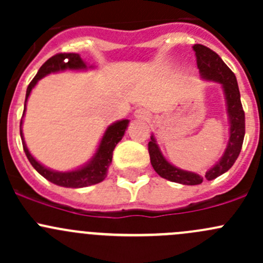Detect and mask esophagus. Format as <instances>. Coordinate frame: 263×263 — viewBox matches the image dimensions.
I'll return each mask as SVG.
<instances>
[{"label":"esophagus","mask_w":263,"mask_h":263,"mask_svg":"<svg viewBox=\"0 0 263 263\" xmlns=\"http://www.w3.org/2000/svg\"><path fill=\"white\" fill-rule=\"evenodd\" d=\"M135 117L137 119H141V121H147V119H150V113L146 109H144V108H140V109L135 112Z\"/></svg>","instance_id":"1"}]
</instances>
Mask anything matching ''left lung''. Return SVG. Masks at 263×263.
Instances as JSON below:
<instances>
[{
	"instance_id": "obj_1",
	"label": "left lung",
	"mask_w": 263,
	"mask_h": 263,
	"mask_svg": "<svg viewBox=\"0 0 263 263\" xmlns=\"http://www.w3.org/2000/svg\"><path fill=\"white\" fill-rule=\"evenodd\" d=\"M192 48L196 53L197 67L200 70L201 78L203 80L221 84L225 95V103H227L228 117H229L230 131L229 141H228L227 148H225L221 159L215 164L213 168L206 172L205 178L197 173L183 171V169L172 165L164 158L160 148H159V145L156 144L155 137L151 135V141L148 142V154H150V161L154 171L161 178L185 185L201 184L203 179L213 181V179L229 171L239 156L246 134L245 110H243L242 103H240V92L239 87H238L237 78L233 73V71L225 65L224 61L219 57L217 53H215L208 47L202 46V44H195Z\"/></svg>"
}]
</instances>
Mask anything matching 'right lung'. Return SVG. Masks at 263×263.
<instances>
[{
  "label": "right lung",
  "mask_w": 263,
  "mask_h": 263,
  "mask_svg": "<svg viewBox=\"0 0 263 263\" xmlns=\"http://www.w3.org/2000/svg\"><path fill=\"white\" fill-rule=\"evenodd\" d=\"M89 67L91 68L92 66H89ZM86 63L81 60V57L78 53H58V54L50 57L49 60L39 68L38 73H36L35 78L31 80L28 89H26L25 108H24L23 118L24 115H25L26 102H28L29 95H30L33 87L35 86L36 82L41 80V79H43L44 76H47L48 73L58 72V71L86 70ZM23 118H21L20 121V136L21 141H23L24 151H25L26 154V158L29 159L31 165L34 166V169H35L41 176H43L44 178L48 179L49 182L54 183V184L67 188L87 187V185L97 184V183L104 181L108 173V168H109L110 163H112L113 150H115L116 145L118 144L122 140V137H123L124 131H126V128L128 127L129 122L128 119H122V121H117L115 123L110 124V126H108L104 135H103L102 140H100V144L97 148V153L94 154V156H92L91 160H90L89 163L82 165L81 168L75 169V171L55 172L49 168H46L44 165H42V164L39 163L38 160H35V158L31 155L30 151L28 150L25 141H24L23 129H21V126H23Z\"/></svg>",
  "instance_id": "1"
}]
</instances>
